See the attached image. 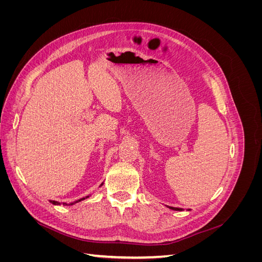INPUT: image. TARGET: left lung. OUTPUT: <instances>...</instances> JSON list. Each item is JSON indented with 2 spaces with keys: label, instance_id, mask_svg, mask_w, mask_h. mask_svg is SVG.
<instances>
[{
  "label": "left lung",
  "instance_id": "left-lung-1",
  "mask_svg": "<svg viewBox=\"0 0 262 262\" xmlns=\"http://www.w3.org/2000/svg\"><path fill=\"white\" fill-rule=\"evenodd\" d=\"M170 210H175V211H182V209L180 208H173V207H168Z\"/></svg>",
  "mask_w": 262,
  "mask_h": 262
}]
</instances>
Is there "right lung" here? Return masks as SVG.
Returning a JSON list of instances; mask_svg holds the SVG:
<instances>
[{
	"instance_id": "add662e5",
	"label": "right lung",
	"mask_w": 262,
	"mask_h": 262,
	"mask_svg": "<svg viewBox=\"0 0 262 262\" xmlns=\"http://www.w3.org/2000/svg\"><path fill=\"white\" fill-rule=\"evenodd\" d=\"M100 186H102V184H101ZM87 198H90V195H87V196H85V198H82V199H78V200H76V201H74V202H71V203H66V202L61 203V202L53 201V200H50V202H51L52 204H54V205H60V204H63V205H73V204H75V203H77V202H80V201H83V200L87 199Z\"/></svg>"
}]
</instances>
